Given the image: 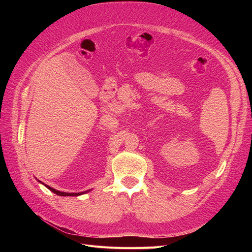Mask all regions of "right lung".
I'll return each instance as SVG.
<instances>
[{
  "label": "right lung",
  "instance_id": "1",
  "mask_svg": "<svg viewBox=\"0 0 252 252\" xmlns=\"http://www.w3.org/2000/svg\"><path fill=\"white\" fill-rule=\"evenodd\" d=\"M39 181V180H37ZM40 182V181H39ZM40 183H42V182H40ZM42 184L45 186V187H47L50 191H52L53 193H56V194H58V195H61V196H79V195H82V194H84V193H87V192H89L91 189H89V190H86V191H84V192H63V191H59V190H57V189H55V188H52V187H50V186H48V185H46V184H44V183H42Z\"/></svg>",
  "mask_w": 252,
  "mask_h": 252
}]
</instances>
